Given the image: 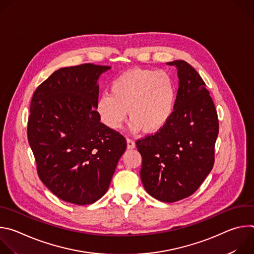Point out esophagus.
Segmentation results:
<instances>
[{"mask_svg": "<svg viewBox=\"0 0 254 254\" xmlns=\"http://www.w3.org/2000/svg\"><path fill=\"white\" fill-rule=\"evenodd\" d=\"M127 149H134L135 148V142L131 138H127Z\"/></svg>", "mask_w": 254, "mask_h": 254, "instance_id": "obj_1", "label": "esophagus"}]
</instances>
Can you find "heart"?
Instances as JSON below:
<instances>
[{
    "instance_id": "obj_1",
    "label": "heart",
    "mask_w": 254,
    "mask_h": 254,
    "mask_svg": "<svg viewBox=\"0 0 254 254\" xmlns=\"http://www.w3.org/2000/svg\"><path fill=\"white\" fill-rule=\"evenodd\" d=\"M176 101L173 77L165 70L134 68L119 75L111 85V94L102 93L96 110L102 123L119 129L127 120L130 128L155 132L171 118Z\"/></svg>"
}]
</instances>
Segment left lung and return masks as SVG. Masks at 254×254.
<instances>
[{
  "label": "left lung",
  "mask_w": 254,
  "mask_h": 254,
  "mask_svg": "<svg viewBox=\"0 0 254 254\" xmlns=\"http://www.w3.org/2000/svg\"><path fill=\"white\" fill-rule=\"evenodd\" d=\"M179 89L166 125L135 142L141 155L140 179L146 191L167 203L191 196L211 172L219 122L214 102L198 72L176 60Z\"/></svg>",
  "instance_id": "obj_1"
}]
</instances>
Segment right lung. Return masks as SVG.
Here are the masks:
<instances>
[{"label": "right lung", "instance_id": "obj_1", "mask_svg": "<svg viewBox=\"0 0 254 254\" xmlns=\"http://www.w3.org/2000/svg\"><path fill=\"white\" fill-rule=\"evenodd\" d=\"M108 69L92 63L60 68L32 96L27 134L38 176L68 203L100 199L127 149L125 136L101 124L94 108L97 79Z\"/></svg>", "mask_w": 254, "mask_h": 254}]
</instances>
